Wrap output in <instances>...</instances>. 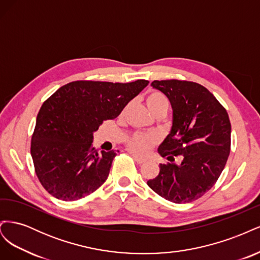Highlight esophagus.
<instances>
[{
    "label": "esophagus",
    "instance_id": "esophagus-1",
    "mask_svg": "<svg viewBox=\"0 0 260 260\" xmlns=\"http://www.w3.org/2000/svg\"><path fill=\"white\" fill-rule=\"evenodd\" d=\"M132 156H133V158H135V160H136L138 164H143V162H145V161L147 160L146 158H144V157L139 156L138 154H135V153H132Z\"/></svg>",
    "mask_w": 260,
    "mask_h": 260
}]
</instances>
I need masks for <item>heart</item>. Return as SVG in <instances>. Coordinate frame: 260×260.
<instances>
[{"label":"heart","instance_id":"b5f03b06","mask_svg":"<svg viewBox=\"0 0 260 260\" xmlns=\"http://www.w3.org/2000/svg\"><path fill=\"white\" fill-rule=\"evenodd\" d=\"M146 106L148 107L151 113L158 108H166L168 107L167 100L161 93L159 92H152L149 93L145 99ZM156 137L148 133H135L127 140V145L137 153L144 154L151 151L153 146L156 143Z\"/></svg>","mask_w":260,"mask_h":260}]
</instances>
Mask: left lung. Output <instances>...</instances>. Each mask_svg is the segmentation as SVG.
Wrapping results in <instances>:
<instances>
[{
  "instance_id": "obj_1",
  "label": "left lung",
  "mask_w": 260,
  "mask_h": 260,
  "mask_svg": "<svg viewBox=\"0 0 260 260\" xmlns=\"http://www.w3.org/2000/svg\"><path fill=\"white\" fill-rule=\"evenodd\" d=\"M171 104L169 135L157 152L168 160L182 156L180 165L159 164V174L147 185L176 204L200 199L216 183L225 166L231 145L229 116L203 85L180 80L153 81Z\"/></svg>"
}]
</instances>
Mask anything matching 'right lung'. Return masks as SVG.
<instances>
[{"label": "right lung", "mask_w": 260, "mask_h": 260, "mask_svg": "<svg viewBox=\"0 0 260 260\" xmlns=\"http://www.w3.org/2000/svg\"><path fill=\"white\" fill-rule=\"evenodd\" d=\"M148 84L74 81L46 100L37 116L31 156L43 187L60 201L88 196L108 178L114 151L92 147L93 133L115 119Z\"/></svg>", "instance_id": "add662e5"}]
</instances>
